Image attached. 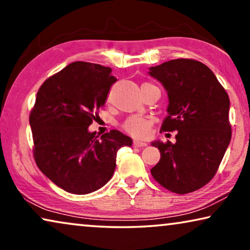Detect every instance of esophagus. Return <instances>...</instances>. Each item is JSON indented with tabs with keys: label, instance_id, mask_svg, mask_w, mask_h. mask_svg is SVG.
Wrapping results in <instances>:
<instances>
[{
	"label": "esophagus",
	"instance_id": "obj_1",
	"mask_svg": "<svg viewBox=\"0 0 250 250\" xmlns=\"http://www.w3.org/2000/svg\"><path fill=\"white\" fill-rule=\"evenodd\" d=\"M132 145L135 147H144V146H147V144L144 142H140V140H133Z\"/></svg>",
	"mask_w": 250,
	"mask_h": 250
}]
</instances>
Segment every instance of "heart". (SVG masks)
Masks as SVG:
<instances>
[{
    "label": "heart",
    "instance_id": "obj_1",
    "mask_svg": "<svg viewBox=\"0 0 250 250\" xmlns=\"http://www.w3.org/2000/svg\"><path fill=\"white\" fill-rule=\"evenodd\" d=\"M152 124V119L139 117V115H132L124 122L122 128L131 136L136 137V138H145V137L148 136Z\"/></svg>",
    "mask_w": 250,
    "mask_h": 250
}]
</instances>
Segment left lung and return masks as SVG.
Returning a JSON list of instances; mask_svg holds the SVG:
<instances>
[{
	"label": "left lung",
	"mask_w": 250,
	"mask_h": 250,
	"mask_svg": "<svg viewBox=\"0 0 250 250\" xmlns=\"http://www.w3.org/2000/svg\"><path fill=\"white\" fill-rule=\"evenodd\" d=\"M149 75L167 91L168 115L161 130H178L175 144L152 143L161 160L150 173L175 194L198 190L215 175L230 144L229 96L212 70L196 60H171L149 68Z\"/></svg>",
	"instance_id": "1"
}]
</instances>
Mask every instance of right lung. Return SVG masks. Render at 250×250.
Returning a JSON list of instances; mask_svg holds the SVG:
<instances>
[{
  "label": "right lung",
  "instance_id": "1",
  "mask_svg": "<svg viewBox=\"0 0 250 250\" xmlns=\"http://www.w3.org/2000/svg\"><path fill=\"white\" fill-rule=\"evenodd\" d=\"M111 71L95 63H70L45 80L31 108L35 162L52 182L71 194H89L107 184L118 149L132 145L118 130L101 138L88 131L117 82Z\"/></svg>",
  "mask_w": 250,
  "mask_h": 250
}]
</instances>
